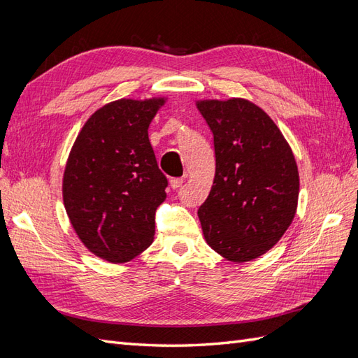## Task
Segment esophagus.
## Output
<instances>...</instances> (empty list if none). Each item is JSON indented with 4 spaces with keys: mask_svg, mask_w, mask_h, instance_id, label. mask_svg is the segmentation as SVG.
I'll use <instances>...</instances> for the list:
<instances>
[{
    "mask_svg": "<svg viewBox=\"0 0 358 358\" xmlns=\"http://www.w3.org/2000/svg\"><path fill=\"white\" fill-rule=\"evenodd\" d=\"M182 183H183V179H182V178H173V179H170V187H171L173 189L180 188Z\"/></svg>",
    "mask_w": 358,
    "mask_h": 358,
    "instance_id": "34e87169",
    "label": "esophagus"
}]
</instances>
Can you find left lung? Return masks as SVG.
<instances>
[{
    "instance_id": "obj_1",
    "label": "left lung",
    "mask_w": 358,
    "mask_h": 358,
    "mask_svg": "<svg viewBox=\"0 0 358 358\" xmlns=\"http://www.w3.org/2000/svg\"><path fill=\"white\" fill-rule=\"evenodd\" d=\"M213 133L215 178L199 218L204 241L233 263L272 249L294 220L299 169L294 154L262 107L245 99L197 100Z\"/></svg>"
}]
</instances>
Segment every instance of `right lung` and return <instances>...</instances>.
Instances as JSON below:
<instances>
[{
    "label": "right lung",
    "instance_id": "right-lung-1",
    "mask_svg": "<svg viewBox=\"0 0 358 358\" xmlns=\"http://www.w3.org/2000/svg\"><path fill=\"white\" fill-rule=\"evenodd\" d=\"M167 96L121 99L95 110L76 137L62 176V200L90 252L113 264L131 262L155 236V210L167 179L148 129Z\"/></svg>",
    "mask_w": 358,
    "mask_h": 358
}]
</instances>
